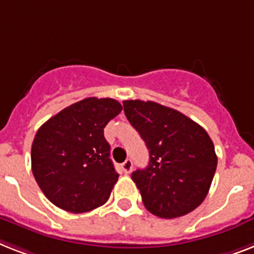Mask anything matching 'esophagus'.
Segmentation results:
<instances>
[{
	"label": "esophagus",
	"mask_w": 254,
	"mask_h": 254,
	"mask_svg": "<svg viewBox=\"0 0 254 254\" xmlns=\"http://www.w3.org/2000/svg\"><path fill=\"white\" fill-rule=\"evenodd\" d=\"M131 168H133V162H131V159H127L121 164V170H123L124 174H129Z\"/></svg>",
	"instance_id": "esophagus-1"
}]
</instances>
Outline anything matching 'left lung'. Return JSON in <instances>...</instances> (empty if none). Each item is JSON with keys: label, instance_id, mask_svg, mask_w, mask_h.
<instances>
[{"label": "left lung", "instance_id": "left-lung-1", "mask_svg": "<svg viewBox=\"0 0 254 254\" xmlns=\"http://www.w3.org/2000/svg\"><path fill=\"white\" fill-rule=\"evenodd\" d=\"M123 104L150 152L148 166L131 174L146 209L164 219L197 209L209 193L218 163L209 134L159 103L125 100Z\"/></svg>", "mask_w": 254, "mask_h": 254}]
</instances>
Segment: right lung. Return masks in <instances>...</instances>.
<instances>
[{
  "label": "right lung",
  "instance_id": "add662e5",
  "mask_svg": "<svg viewBox=\"0 0 254 254\" xmlns=\"http://www.w3.org/2000/svg\"><path fill=\"white\" fill-rule=\"evenodd\" d=\"M111 98H86L39 127L31 148L35 180L60 209L87 213L104 205L119 174L104 138L107 124L121 112Z\"/></svg>",
  "mask_w": 254,
  "mask_h": 254
}]
</instances>
